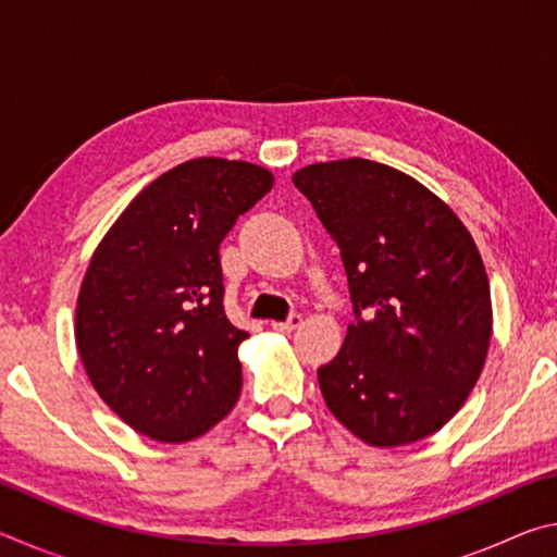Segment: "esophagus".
I'll list each match as a JSON object with an SVG mask.
<instances>
[{"instance_id": "1", "label": "esophagus", "mask_w": 557, "mask_h": 557, "mask_svg": "<svg viewBox=\"0 0 557 557\" xmlns=\"http://www.w3.org/2000/svg\"><path fill=\"white\" fill-rule=\"evenodd\" d=\"M301 324V314H297V312H292L285 322H272V329H275V332H280V334H289V332H295V329Z\"/></svg>"}]
</instances>
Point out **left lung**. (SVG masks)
<instances>
[{"instance_id": "obj_1", "label": "left lung", "mask_w": 557, "mask_h": 557, "mask_svg": "<svg viewBox=\"0 0 557 557\" xmlns=\"http://www.w3.org/2000/svg\"><path fill=\"white\" fill-rule=\"evenodd\" d=\"M292 182L338 245L356 317L317 371L326 408L373 447L432 435L465 405L492 342L474 240L435 194L371 159L305 166Z\"/></svg>"}]
</instances>
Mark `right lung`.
<instances>
[{
  "mask_svg": "<svg viewBox=\"0 0 557 557\" xmlns=\"http://www.w3.org/2000/svg\"><path fill=\"white\" fill-rule=\"evenodd\" d=\"M272 182L248 162L191 159L149 184L98 245L75 342L100 398L143 435L194 440L238 400L248 334L225 317L219 250Z\"/></svg>",
  "mask_w": 557,
  "mask_h": 557,
  "instance_id": "add662e5",
  "label": "right lung"
}]
</instances>
